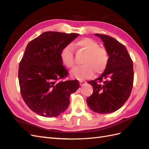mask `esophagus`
I'll use <instances>...</instances> for the list:
<instances>
[{
  "mask_svg": "<svg viewBox=\"0 0 149 149\" xmlns=\"http://www.w3.org/2000/svg\"><path fill=\"white\" fill-rule=\"evenodd\" d=\"M79 84L81 86H83L85 84H86V82L85 81H79Z\"/></svg>",
  "mask_w": 149,
  "mask_h": 149,
  "instance_id": "obj_1",
  "label": "esophagus"
}]
</instances>
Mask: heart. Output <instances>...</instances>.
Masks as SVG:
<instances>
[{
    "label": "heart",
    "instance_id": "heart-1",
    "mask_svg": "<svg viewBox=\"0 0 149 149\" xmlns=\"http://www.w3.org/2000/svg\"><path fill=\"white\" fill-rule=\"evenodd\" d=\"M76 47L86 53L82 60V65L78 66L71 70V74L74 77L84 79L91 78L94 71L101 73L104 71L109 62V54L106 49L100 47V44L90 38H84L75 43ZM61 60L67 68H73L74 65L73 47L67 45L61 49Z\"/></svg>",
    "mask_w": 149,
    "mask_h": 149
}]
</instances>
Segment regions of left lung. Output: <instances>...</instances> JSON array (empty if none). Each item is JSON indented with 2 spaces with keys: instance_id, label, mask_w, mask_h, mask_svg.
Returning a JSON list of instances; mask_svg holds the SVG:
<instances>
[{
  "instance_id": "left-lung-1",
  "label": "left lung",
  "mask_w": 149,
  "mask_h": 149,
  "mask_svg": "<svg viewBox=\"0 0 149 149\" xmlns=\"http://www.w3.org/2000/svg\"><path fill=\"white\" fill-rule=\"evenodd\" d=\"M104 42L109 54V62L104 73L88 83L93 93L87 98L92 111L99 114L113 112L129 99L133 86V61L126 47L109 35L96 33Z\"/></svg>"
}]
</instances>
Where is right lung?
Returning <instances> with one entry per match:
<instances>
[{
  "mask_svg": "<svg viewBox=\"0 0 149 149\" xmlns=\"http://www.w3.org/2000/svg\"><path fill=\"white\" fill-rule=\"evenodd\" d=\"M78 33L45 31L30 41L19 63V81L22 98L37 114L52 118L64 112L70 96L79 88L78 80H65L68 71L63 65L61 49Z\"/></svg>",
  "mask_w": 149,
  "mask_h": 149,
  "instance_id": "1",
  "label": "right lung"
}]
</instances>
